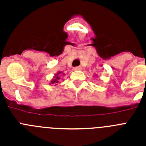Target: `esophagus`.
<instances>
[{"label":"esophagus","instance_id":"34e87169","mask_svg":"<svg viewBox=\"0 0 146 146\" xmlns=\"http://www.w3.org/2000/svg\"><path fill=\"white\" fill-rule=\"evenodd\" d=\"M81 69H82L81 66H76L74 68V70H81Z\"/></svg>","mask_w":146,"mask_h":146}]
</instances>
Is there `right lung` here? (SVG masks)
<instances>
[{
    "instance_id": "1",
    "label": "right lung",
    "mask_w": 146,
    "mask_h": 146,
    "mask_svg": "<svg viewBox=\"0 0 146 146\" xmlns=\"http://www.w3.org/2000/svg\"><path fill=\"white\" fill-rule=\"evenodd\" d=\"M60 74H61V72H58L57 74H55V77H54L53 79L51 80V82H50V84H55V86L58 85V83L60 79ZM63 75H64V74H63Z\"/></svg>"
}]
</instances>
